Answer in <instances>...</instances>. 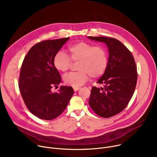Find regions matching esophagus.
<instances>
[{"label":"esophagus","mask_w":157,"mask_h":157,"mask_svg":"<svg viewBox=\"0 0 157 157\" xmlns=\"http://www.w3.org/2000/svg\"><path fill=\"white\" fill-rule=\"evenodd\" d=\"M80 89H81V87H73V89H74V91H75V92H76V91H78V90H79Z\"/></svg>","instance_id":"1"}]
</instances>
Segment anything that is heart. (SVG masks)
Here are the masks:
<instances>
[{
  "label": "heart",
  "mask_w": 157,
  "mask_h": 157,
  "mask_svg": "<svg viewBox=\"0 0 157 157\" xmlns=\"http://www.w3.org/2000/svg\"><path fill=\"white\" fill-rule=\"evenodd\" d=\"M69 56L59 51L54 56L53 63L59 71H68L72 62H78V72L66 74L64 82L66 85L79 87L87 82L90 76L94 79L102 76L105 72L109 63L108 53L105 47L101 45L79 41L68 47Z\"/></svg>",
  "instance_id": "1"
}]
</instances>
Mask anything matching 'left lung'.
<instances>
[{
	"instance_id": "left-lung-1",
	"label": "left lung",
	"mask_w": 157,
	"mask_h": 157,
	"mask_svg": "<svg viewBox=\"0 0 157 157\" xmlns=\"http://www.w3.org/2000/svg\"><path fill=\"white\" fill-rule=\"evenodd\" d=\"M88 38L104 42L109 48L107 68L97 82L104 87H92L89 104L97 115L109 118L122 112L133 94L138 75L136 61L129 50L116 38Z\"/></svg>"
}]
</instances>
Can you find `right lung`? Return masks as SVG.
Listing matches in <instances>:
<instances>
[{"instance_id": "obj_1", "label": "right lung", "mask_w": 157, "mask_h": 157, "mask_svg": "<svg viewBox=\"0 0 157 157\" xmlns=\"http://www.w3.org/2000/svg\"><path fill=\"white\" fill-rule=\"evenodd\" d=\"M70 37L43 40L33 46L21 66L18 87L25 105L37 117L50 121L62 114L74 91L72 87L61 86L58 93L52 89L61 82L53 60Z\"/></svg>"}]
</instances>
